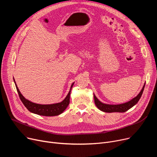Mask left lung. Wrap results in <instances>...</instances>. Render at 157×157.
Returning <instances> with one entry per match:
<instances>
[{"label": "left lung", "mask_w": 157, "mask_h": 157, "mask_svg": "<svg viewBox=\"0 0 157 157\" xmlns=\"http://www.w3.org/2000/svg\"><path fill=\"white\" fill-rule=\"evenodd\" d=\"M144 86H145V83L141 90V91L139 92V94L136 97L132 98L131 101H130L126 103H123V104H117V105L104 104L98 100V98L96 97V96L95 95V94H94L95 104L98 109L105 113H114V112L124 113V112L128 111L131 108H132L134 105H135L138 102L139 100L140 99V98H141V97L143 94Z\"/></svg>", "instance_id": "left-lung-1"}]
</instances>
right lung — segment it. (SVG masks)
Instances as JSON below:
<instances>
[{
	"label": "right lung",
	"mask_w": 157,
	"mask_h": 157,
	"mask_svg": "<svg viewBox=\"0 0 157 157\" xmlns=\"http://www.w3.org/2000/svg\"><path fill=\"white\" fill-rule=\"evenodd\" d=\"M14 83L16 85V90L18 93L19 97L20 100L24 104V105L26 107V108L30 111L32 113H34L38 115H41V116H45V117H53V116H57L59 115L61 113H62L65 109L67 108V107L69 104L70 102V95H71V89L73 86L74 83L72 84L70 91L68 93L67 95L64 98V100L62 101L61 102L53 104H39L36 103L32 102L26 99L25 98L16 85V83L15 82V80L14 79Z\"/></svg>",
	"instance_id": "1"
}]
</instances>
